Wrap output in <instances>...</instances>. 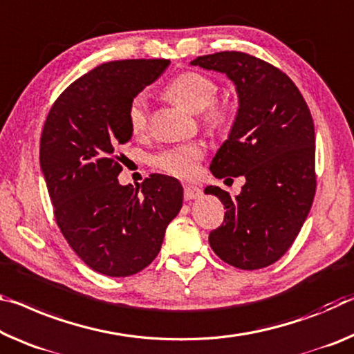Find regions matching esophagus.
<instances>
[{"label":"esophagus","mask_w":354,"mask_h":354,"mask_svg":"<svg viewBox=\"0 0 354 354\" xmlns=\"http://www.w3.org/2000/svg\"><path fill=\"white\" fill-rule=\"evenodd\" d=\"M203 192H201V189L197 186H184V198L186 200H197L200 198Z\"/></svg>","instance_id":"obj_1"}]
</instances>
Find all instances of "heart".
I'll return each mask as SVG.
<instances>
[{
	"mask_svg": "<svg viewBox=\"0 0 354 354\" xmlns=\"http://www.w3.org/2000/svg\"><path fill=\"white\" fill-rule=\"evenodd\" d=\"M217 83L212 78L198 72H184L165 86V96L183 105L192 113L203 111L205 121L211 127H222L228 121V110L217 105ZM129 127L136 136H142L148 129V104L143 96H137L127 110ZM205 154V145L201 142H190L179 145L154 157V165L170 175L187 178L197 171L198 160Z\"/></svg>",
	"mask_w": 354,
	"mask_h": 354,
	"instance_id": "heart-1",
	"label": "heart"
}]
</instances>
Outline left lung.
Wrapping results in <instances>:
<instances>
[{
  "label": "left lung",
  "instance_id": "1",
  "mask_svg": "<svg viewBox=\"0 0 354 354\" xmlns=\"http://www.w3.org/2000/svg\"><path fill=\"white\" fill-rule=\"evenodd\" d=\"M190 66L225 74L238 110L211 162L216 178L244 176L232 197L207 186L227 207L225 223L209 233L214 254L239 269L272 265L290 249L315 195V129L295 83L266 61L241 52L198 56Z\"/></svg>",
  "mask_w": 354,
  "mask_h": 354
}]
</instances>
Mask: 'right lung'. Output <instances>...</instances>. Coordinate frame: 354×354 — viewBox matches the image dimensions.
<instances>
[{"label":"right lung","mask_w":354,"mask_h":354,"mask_svg":"<svg viewBox=\"0 0 354 354\" xmlns=\"http://www.w3.org/2000/svg\"><path fill=\"white\" fill-rule=\"evenodd\" d=\"M170 64L168 59L110 61L56 99L41 138V170L56 222L86 265L127 277L159 254L183 206V186L167 175L122 186L118 148L131 142L127 110Z\"/></svg>","instance_id":"add662e5"}]
</instances>
